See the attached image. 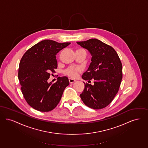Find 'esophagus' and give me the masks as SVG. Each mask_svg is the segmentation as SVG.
Listing matches in <instances>:
<instances>
[{
  "mask_svg": "<svg viewBox=\"0 0 148 148\" xmlns=\"http://www.w3.org/2000/svg\"><path fill=\"white\" fill-rule=\"evenodd\" d=\"M69 81L70 84H73V83H74V82H76V80H75V79H71V78H69Z\"/></svg>",
  "mask_w": 148,
  "mask_h": 148,
  "instance_id": "1",
  "label": "esophagus"
}]
</instances>
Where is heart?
Returning a JSON list of instances; mask_svg holds the SVG:
<instances>
[{
	"mask_svg": "<svg viewBox=\"0 0 148 148\" xmlns=\"http://www.w3.org/2000/svg\"><path fill=\"white\" fill-rule=\"evenodd\" d=\"M85 51L83 49L79 48L78 49L77 51ZM82 71V69L81 67H77V66H70L68 68H67L64 71V75L68 76L69 77H71V78H76L78 76V73H80Z\"/></svg>",
	"mask_w": 148,
	"mask_h": 148,
	"instance_id": "b5f03b06",
	"label": "heart"
}]
</instances>
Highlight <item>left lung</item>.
<instances>
[{
	"instance_id": "obj_1",
	"label": "left lung",
	"mask_w": 148,
	"mask_h": 148,
	"mask_svg": "<svg viewBox=\"0 0 148 148\" xmlns=\"http://www.w3.org/2000/svg\"><path fill=\"white\" fill-rule=\"evenodd\" d=\"M92 56L91 63L82 78L88 83L80 95L90 108L102 109L108 106L118 93L122 79V64L116 52L110 46L97 39L77 42Z\"/></svg>"
}]
</instances>
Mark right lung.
Listing matches in <instances>:
<instances>
[{
    "instance_id": "right-lung-1",
    "label": "right lung",
    "mask_w": 148,
    "mask_h": 148,
    "mask_svg": "<svg viewBox=\"0 0 148 148\" xmlns=\"http://www.w3.org/2000/svg\"><path fill=\"white\" fill-rule=\"evenodd\" d=\"M70 44L42 40L27 50L21 58L18 71L21 90L26 102L34 109L49 112L60 101L69 85V78L58 77L53 84L47 80L50 72L55 73L58 67L56 54Z\"/></svg>"
}]
</instances>
